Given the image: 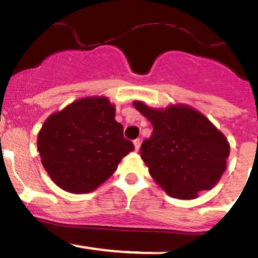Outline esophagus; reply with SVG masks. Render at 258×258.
<instances>
[{
	"label": "esophagus",
	"mask_w": 258,
	"mask_h": 258,
	"mask_svg": "<svg viewBox=\"0 0 258 258\" xmlns=\"http://www.w3.org/2000/svg\"><path fill=\"white\" fill-rule=\"evenodd\" d=\"M133 143H134V148H135V150H139V148H140V139H135L134 140V142H133Z\"/></svg>",
	"instance_id": "1"
}]
</instances>
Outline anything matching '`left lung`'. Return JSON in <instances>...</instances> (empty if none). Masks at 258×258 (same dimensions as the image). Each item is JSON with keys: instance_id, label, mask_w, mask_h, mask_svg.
Masks as SVG:
<instances>
[{"instance_id": "8db88e82", "label": "left lung", "mask_w": 258, "mask_h": 258, "mask_svg": "<svg viewBox=\"0 0 258 258\" xmlns=\"http://www.w3.org/2000/svg\"><path fill=\"white\" fill-rule=\"evenodd\" d=\"M133 105L153 125L140 155L168 195L191 200L219 182L226 170L230 144L204 114L182 104L153 109L138 100Z\"/></svg>"}]
</instances>
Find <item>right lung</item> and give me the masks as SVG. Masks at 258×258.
<instances>
[{"label": "right lung", "instance_id": "obj_1", "mask_svg": "<svg viewBox=\"0 0 258 258\" xmlns=\"http://www.w3.org/2000/svg\"><path fill=\"white\" fill-rule=\"evenodd\" d=\"M43 168L57 186L72 194L95 190L134 150L105 97L76 100L47 118L37 140Z\"/></svg>", "mask_w": 258, "mask_h": 258}]
</instances>
